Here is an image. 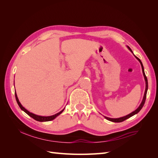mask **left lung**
Instances as JSON below:
<instances>
[{
  "instance_id": "left-lung-1",
  "label": "left lung",
  "mask_w": 158,
  "mask_h": 158,
  "mask_svg": "<svg viewBox=\"0 0 158 158\" xmlns=\"http://www.w3.org/2000/svg\"><path fill=\"white\" fill-rule=\"evenodd\" d=\"M127 47H128V49L132 52V50H131V49L130 48V47H129L128 46H127ZM132 53H133V52H132ZM133 55H134V54H133ZM135 56L136 57V59L138 61L140 62V64H141V66H142V73H143V75H144V80H145V82H146V89H145V92H144V97H143V99H142V101L141 103L140 104V106H138V107L135 110V111H132V113H131L130 114H127V115H126V116H124V117H119V118H109V117H105V116H104V117L106 118V119H107L108 121H110L113 122V123H121V122H123V121H125L126 119H127V118H130V117H132L133 115H135V114H137V113H138V112H139V111H140V110L142 109V107L144 106V103H145V101H146V98L147 91H148V80H147V77H146V76L145 73H144V66H143L142 63L141 62V60H140L138 58V57H136L135 55Z\"/></svg>"
}]
</instances>
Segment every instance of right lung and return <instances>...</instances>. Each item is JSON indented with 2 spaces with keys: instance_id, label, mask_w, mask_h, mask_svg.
<instances>
[{
  "instance_id": "add662e5",
  "label": "right lung",
  "mask_w": 158,
  "mask_h": 158,
  "mask_svg": "<svg viewBox=\"0 0 158 158\" xmlns=\"http://www.w3.org/2000/svg\"><path fill=\"white\" fill-rule=\"evenodd\" d=\"M15 97H16V102L18 104L19 107H20V109L22 110V111H24L26 113H27L28 115L30 116L31 117H32L33 119H35V121H40V122H46V121H52L53 120V119H55L56 117H58L59 114H60L62 113L63 112V111L64 110V108L62 110V111H60L59 113H56L55 114H53V115H51V116H47V117H45V116H40V115H37V114H33L31 112H30L29 111H27V110L26 109H25L24 107H23L22 104L20 103V102H19V99L18 98V96H17V94L16 93H15Z\"/></svg>"
}]
</instances>
